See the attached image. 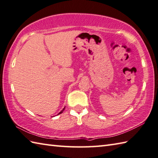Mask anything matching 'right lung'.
I'll return each instance as SVG.
<instances>
[{
  "label": "right lung",
  "mask_w": 158,
  "mask_h": 158,
  "mask_svg": "<svg viewBox=\"0 0 158 158\" xmlns=\"http://www.w3.org/2000/svg\"><path fill=\"white\" fill-rule=\"evenodd\" d=\"M65 108H64L63 109V110H61V111H60V112H59V114H60V113H62V112H63V110H65Z\"/></svg>",
  "instance_id": "add662e5"
}]
</instances>
